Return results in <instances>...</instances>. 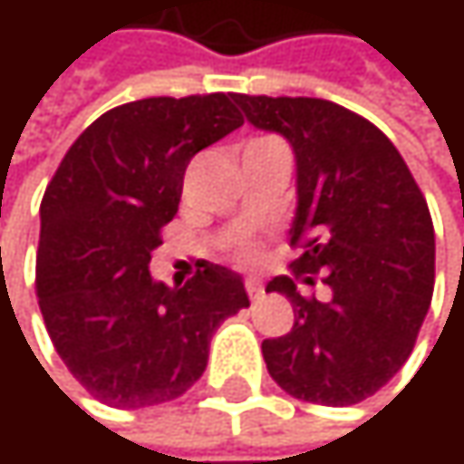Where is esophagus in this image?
<instances>
[{
  "label": "esophagus",
  "mask_w": 464,
  "mask_h": 464,
  "mask_svg": "<svg viewBox=\"0 0 464 464\" xmlns=\"http://www.w3.org/2000/svg\"><path fill=\"white\" fill-rule=\"evenodd\" d=\"M263 282H257V279H246V295L252 298V301H257V298H263Z\"/></svg>",
  "instance_id": "1"
}]
</instances>
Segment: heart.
I'll use <instances>...</instances> for the list:
<instances>
[{
  "label": "heart",
  "instance_id": "obj_1",
  "mask_svg": "<svg viewBox=\"0 0 464 464\" xmlns=\"http://www.w3.org/2000/svg\"><path fill=\"white\" fill-rule=\"evenodd\" d=\"M255 141H266V140H255ZM241 257H244V263H249V260H252V252H244Z\"/></svg>",
  "mask_w": 464,
  "mask_h": 464
}]
</instances>
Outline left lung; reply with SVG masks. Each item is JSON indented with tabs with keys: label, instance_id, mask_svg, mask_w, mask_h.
I'll use <instances>...</instances> for the list:
<instances>
[{
	"label": "left lung",
	"instance_id": "8db88e82",
	"mask_svg": "<svg viewBox=\"0 0 464 464\" xmlns=\"http://www.w3.org/2000/svg\"><path fill=\"white\" fill-rule=\"evenodd\" d=\"M233 102L295 152L298 207L290 244L304 246L293 274L330 298H304L290 276L266 293L290 298L295 323L263 341L271 379L293 398L354 406L379 392L409 360L430 309L435 231L427 201L398 147L341 104L306 96Z\"/></svg>",
	"mask_w": 464,
	"mask_h": 464
}]
</instances>
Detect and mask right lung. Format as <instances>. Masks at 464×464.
<instances>
[{
    "instance_id": "1",
    "label": "right lung",
    "mask_w": 464,
    "mask_h": 464,
    "mask_svg": "<svg viewBox=\"0 0 464 464\" xmlns=\"http://www.w3.org/2000/svg\"><path fill=\"white\" fill-rule=\"evenodd\" d=\"M244 123L233 96H155L93 121L40 207L37 295L72 376L112 409L179 398L204 373L223 320L249 306L231 268L204 263L185 287L150 276L190 158Z\"/></svg>"
}]
</instances>
